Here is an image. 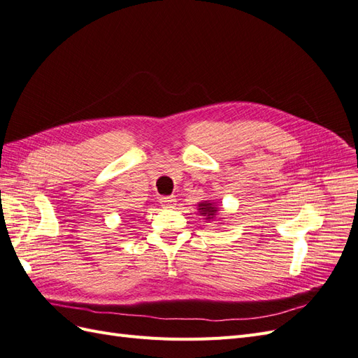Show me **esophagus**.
Here are the masks:
<instances>
[{
  "label": "esophagus",
  "instance_id": "1",
  "mask_svg": "<svg viewBox=\"0 0 358 358\" xmlns=\"http://www.w3.org/2000/svg\"><path fill=\"white\" fill-rule=\"evenodd\" d=\"M174 202H176V199L172 198V196H164V198H160V203H162L164 208H172Z\"/></svg>",
  "mask_w": 358,
  "mask_h": 358
}]
</instances>
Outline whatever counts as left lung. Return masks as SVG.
<instances>
[{
	"instance_id": "1",
	"label": "left lung",
	"mask_w": 358,
	"mask_h": 358,
	"mask_svg": "<svg viewBox=\"0 0 358 358\" xmlns=\"http://www.w3.org/2000/svg\"><path fill=\"white\" fill-rule=\"evenodd\" d=\"M199 206H201V214L202 215H206V218H208V220H210V218H213V215H215V206L213 205V203H208V202H201L199 203Z\"/></svg>"
}]
</instances>
